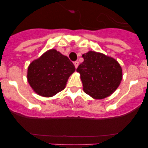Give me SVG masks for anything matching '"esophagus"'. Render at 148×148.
I'll return each instance as SVG.
<instances>
[{"instance_id": "1", "label": "esophagus", "mask_w": 148, "mask_h": 148, "mask_svg": "<svg viewBox=\"0 0 148 148\" xmlns=\"http://www.w3.org/2000/svg\"><path fill=\"white\" fill-rule=\"evenodd\" d=\"M78 64H79L78 61H75V62H74V65H75V68H76V69H77V67L78 66Z\"/></svg>"}]
</instances>
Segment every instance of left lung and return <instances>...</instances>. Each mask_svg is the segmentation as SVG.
<instances>
[{
    "mask_svg": "<svg viewBox=\"0 0 148 148\" xmlns=\"http://www.w3.org/2000/svg\"><path fill=\"white\" fill-rule=\"evenodd\" d=\"M84 61L77 68L85 93L95 99L108 97L116 91L122 79L119 63L101 53L89 51L82 55Z\"/></svg>",
    "mask_w": 148,
    "mask_h": 148,
    "instance_id": "obj_1",
    "label": "left lung"
}]
</instances>
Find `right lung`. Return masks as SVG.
Listing matches in <instances>:
<instances>
[{"label": "right lung", "mask_w": 148, "mask_h": 148, "mask_svg": "<svg viewBox=\"0 0 148 148\" xmlns=\"http://www.w3.org/2000/svg\"><path fill=\"white\" fill-rule=\"evenodd\" d=\"M75 70L67 56L51 49L30 63L27 81L35 93L52 97L65 88L68 78Z\"/></svg>", "instance_id": "1"}]
</instances>
